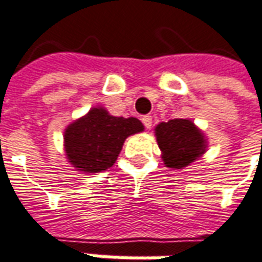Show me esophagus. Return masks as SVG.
I'll return each mask as SVG.
<instances>
[{
    "mask_svg": "<svg viewBox=\"0 0 262 262\" xmlns=\"http://www.w3.org/2000/svg\"><path fill=\"white\" fill-rule=\"evenodd\" d=\"M142 122H143V124H145L146 129H150L152 127V116H143V119H142Z\"/></svg>",
    "mask_w": 262,
    "mask_h": 262,
    "instance_id": "1",
    "label": "esophagus"
}]
</instances>
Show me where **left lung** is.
I'll list each match as a JSON object with an SVG mask.
<instances>
[{
  "label": "left lung",
  "instance_id": "obj_1",
  "mask_svg": "<svg viewBox=\"0 0 262 262\" xmlns=\"http://www.w3.org/2000/svg\"><path fill=\"white\" fill-rule=\"evenodd\" d=\"M156 142L166 168L185 169L208 149V139L191 119H173L155 127Z\"/></svg>",
  "mask_w": 262,
  "mask_h": 262
}]
</instances>
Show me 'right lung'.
<instances>
[{
    "label": "right lung",
    "mask_w": 262,
    "mask_h": 262,
    "mask_svg": "<svg viewBox=\"0 0 262 262\" xmlns=\"http://www.w3.org/2000/svg\"><path fill=\"white\" fill-rule=\"evenodd\" d=\"M143 130L136 117H117L101 106L92 107L64 129L67 162L84 173L106 170L116 162L124 140Z\"/></svg>",
    "instance_id": "right-lung-1"
}]
</instances>
